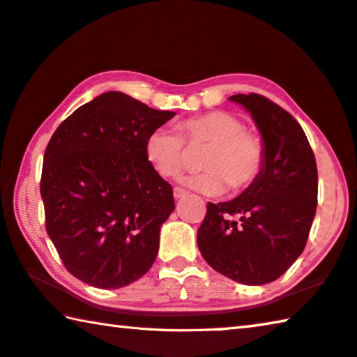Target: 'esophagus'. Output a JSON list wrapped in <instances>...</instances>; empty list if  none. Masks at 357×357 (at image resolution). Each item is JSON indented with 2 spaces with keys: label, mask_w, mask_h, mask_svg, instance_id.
<instances>
[{
  "label": "esophagus",
  "mask_w": 357,
  "mask_h": 357,
  "mask_svg": "<svg viewBox=\"0 0 357 357\" xmlns=\"http://www.w3.org/2000/svg\"><path fill=\"white\" fill-rule=\"evenodd\" d=\"M186 196V191L185 190H182V188H174V197L177 201H180V199H183V197Z\"/></svg>",
  "instance_id": "1"
}]
</instances>
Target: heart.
Wrapping results in <instances>:
<instances>
[{"instance_id": "1", "label": "heart", "mask_w": 357, "mask_h": 357, "mask_svg": "<svg viewBox=\"0 0 357 357\" xmlns=\"http://www.w3.org/2000/svg\"><path fill=\"white\" fill-rule=\"evenodd\" d=\"M180 131L191 147L208 145L201 162L206 171L182 178L186 188L215 196L225 192L229 185L236 191L247 188L259 175L264 145L259 136L245 131L238 116L215 110L185 120ZM145 158L161 177H175L186 165L183 139L171 128H156L145 140Z\"/></svg>"}]
</instances>
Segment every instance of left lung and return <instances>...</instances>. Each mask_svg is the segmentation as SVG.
I'll use <instances>...</instances> for the list:
<instances>
[{
    "label": "left lung",
    "mask_w": 357,
    "mask_h": 357,
    "mask_svg": "<svg viewBox=\"0 0 357 357\" xmlns=\"http://www.w3.org/2000/svg\"><path fill=\"white\" fill-rule=\"evenodd\" d=\"M253 119L264 165L253 183L226 202H208L197 247L210 267L258 286L282 277L305 248L318 204V169L293 115L256 93L234 95Z\"/></svg>",
    "instance_id": "8db88e82"
}]
</instances>
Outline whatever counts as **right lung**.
Returning <instances> with one entry per match:
<instances>
[{"instance_id":"1","label":"right lung","mask_w":357,"mask_h":357,"mask_svg":"<svg viewBox=\"0 0 357 357\" xmlns=\"http://www.w3.org/2000/svg\"><path fill=\"white\" fill-rule=\"evenodd\" d=\"M174 115L107 91L74 110L49 140L40 177L45 229L84 283L123 288L153 266L175 204L172 186L145 158V140Z\"/></svg>"}]
</instances>
